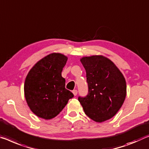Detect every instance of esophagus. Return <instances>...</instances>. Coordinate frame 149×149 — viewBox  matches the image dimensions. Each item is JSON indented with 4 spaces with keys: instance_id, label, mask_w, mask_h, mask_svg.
<instances>
[{
    "instance_id": "esophagus-1",
    "label": "esophagus",
    "mask_w": 149,
    "mask_h": 149,
    "mask_svg": "<svg viewBox=\"0 0 149 149\" xmlns=\"http://www.w3.org/2000/svg\"><path fill=\"white\" fill-rule=\"evenodd\" d=\"M72 93L75 96V95H77V91L76 90V89H75V90H73L72 91Z\"/></svg>"
}]
</instances>
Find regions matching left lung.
Listing matches in <instances>:
<instances>
[{
  "instance_id": "left-lung-1",
  "label": "left lung",
  "mask_w": 149,
  "mask_h": 149,
  "mask_svg": "<svg viewBox=\"0 0 149 149\" xmlns=\"http://www.w3.org/2000/svg\"><path fill=\"white\" fill-rule=\"evenodd\" d=\"M88 93L78 100L84 112L96 122L112 118L123 103L127 93L125 77L114 63L103 56L84 57Z\"/></svg>"
}]
</instances>
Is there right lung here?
Masks as SVG:
<instances>
[{
    "label": "right lung",
    "mask_w": 149,
    "mask_h": 149,
    "mask_svg": "<svg viewBox=\"0 0 149 149\" xmlns=\"http://www.w3.org/2000/svg\"><path fill=\"white\" fill-rule=\"evenodd\" d=\"M68 58L53 53L42 58L28 72L24 83L26 100L38 117L50 119L62 111L74 94L65 89L62 72Z\"/></svg>",
    "instance_id": "add662e5"
}]
</instances>
